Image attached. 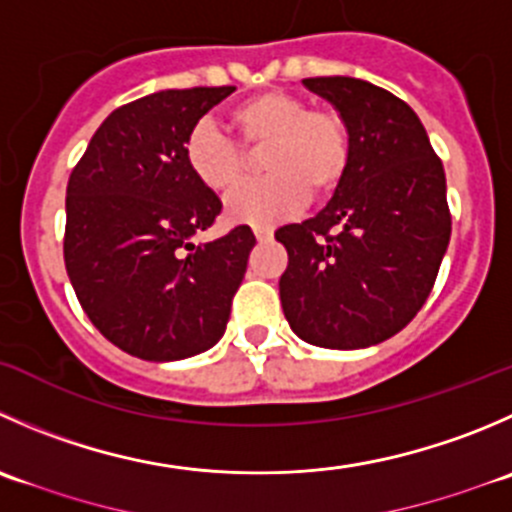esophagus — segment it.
Listing matches in <instances>:
<instances>
[{
	"mask_svg": "<svg viewBox=\"0 0 512 512\" xmlns=\"http://www.w3.org/2000/svg\"><path fill=\"white\" fill-rule=\"evenodd\" d=\"M255 237H257V242H270L272 230L270 227H255Z\"/></svg>",
	"mask_w": 512,
	"mask_h": 512,
	"instance_id": "1",
	"label": "esophagus"
}]
</instances>
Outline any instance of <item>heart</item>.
<instances>
[{
	"mask_svg": "<svg viewBox=\"0 0 512 512\" xmlns=\"http://www.w3.org/2000/svg\"><path fill=\"white\" fill-rule=\"evenodd\" d=\"M227 124L243 149L266 150L263 169L271 175L227 197L230 222L272 227L300 212L307 197L315 202L332 197L345 180L352 155L350 130L335 109L310 107L297 94L270 89L235 104ZM241 151L205 122L197 124L182 147L190 175L217 195L234 190L244 176Z\"/></svg>",
	"mask_w": 512,
	"mask_h": 512,
	"instance_id": "1",
	"label": "heart"
}]
</instances>
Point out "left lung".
Here are the masks:
<instances>
[{
  "label": "left lung",
  "mask_w": 512,
  "mask_h": 512,
  "mask_svg": "<svg viewBox=\"0 0 512 512\" xmlns=\"http://www.w3.org/2000/svg\"><path fill=\"white\" fill-rule=\"evenodd\" d=\"M345 117L350 167L327 202L275 232L280 300L297 337L357 350L403 330L428 300L450 242L445 170L418 114L355 77L302 79Z\"/></svg>",
  "instance_id": "left-lung-1"
}]
</instances>
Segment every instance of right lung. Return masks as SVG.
I'll list each match as a JSON object with an SVG mask.
<instances>
[{
  "label": "right lung",
  "mask_w": 512,
  "mask_h": 512,
  "mask_svg": "<svg viewBox=\"0 0 512 512\" xmlns=\"http://www.w3.org/2000/svg\"><path fill=\"white\" fill-rule=\"evenodd\" d=\"M235 87L165 89L114 109L69 175L64 265L92 325L152 362L225 335L255 235L247 225L192 245L222 212L185 165L187 135Z\"/></svg>",
  "instance_id": "1"
}]
</instances>
